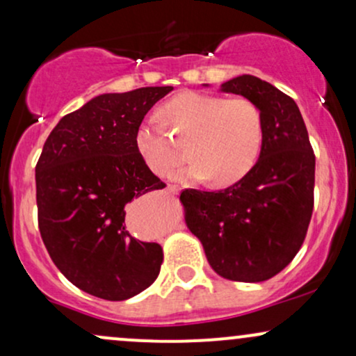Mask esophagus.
<instances>
[{"label":"esophagus","instance_id":"34e87169","mask_svg":"<svg viewBox=\"0 0 356 356\" xmlns=\"http://www.w3.org/2000/svg\"><path fill=\"white\" fill-rule=\"evenodd\" d=\"M167 191L172 192V194H177V192L181 191V187H179L177 184H169V186H167Z\"/></svg>","mask_w":356,"mask_h":356}]
</instances>
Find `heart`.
<instances>
[{
	"mask_svg": "<svg viewBox=\"0 0 356 356\" xmlns=\"http://www.w3.org/2000/svg\"><path fill=\"white\" fill-rule=\"evenodd\" d=\"M162 124L181 144L189 142L191 165L174 177L191 175L232 186L254 169L264 144V115L254 100L184 92L162 107ZM136 147L152 172L167 175L186 159L182 147L162 125L142 122Z\"/></svg>",
	"mask_w": 356,
	"mask_h": 356,
	"instance_id": "heart-1",
	"label": "heart"
}]
</instances>
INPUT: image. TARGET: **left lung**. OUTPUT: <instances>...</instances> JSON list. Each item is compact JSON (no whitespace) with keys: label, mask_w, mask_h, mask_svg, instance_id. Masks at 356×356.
I'll return each instance as SVG.
<instances>
[{"label":"left lung","mask_w":356,"mask_h":356,"mask_svg":"<svg viewBox=\"0 0 356 356\" xmlns=\"http://www.w3.org/2000/svg\"><path fill=\"white\" fill-rule=\"evenodd\" d=\"M254 100L264 115L259 161L222 191H182L186 222L211 268L241 283L271 280L303 246L314 206V152L291 97L252 75L220 87Z\"/></svg>","instance_id":"1"}]
</instances>
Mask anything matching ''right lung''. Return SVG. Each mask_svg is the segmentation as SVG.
Instances as JSON below:
<instances>
[{
  "label": "right lung",
  "instance_id": "add662e5",
  "mask_svg": "<svg viewBox=\"0 0 356 356\" xmlns=\"http://www.w3.org/2000/svg\"><path fill=\"white\" fill-rule=\"evenodd\" d=\"M172 87L105 93L65 115L36 162V206L43 244L72 284L124 301L157 280L164 251L130 234L125 206L165 184L136 147L137 127Z\"/></svg>",
  "mask_w": 356,
  "mask_h": 356
}]
</instances>
